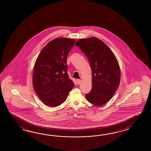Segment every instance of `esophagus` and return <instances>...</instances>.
<instances>
[{"label":"esophagus","mask_w":151,"mask_h":151,"mask_svg":"<svg viewBox=\"0 0 151 151\" xmlns=\"http://www.w3.org/2000/svg\"><path fill=\"white\" fill-rule=\"evenodd\" d=\"M81 80H80V79H77V83L78 85H79L81 83Z\"/></svg>","instance_id":"obj_1"}]
</instances>
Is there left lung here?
I'll list each match as a JSON object with an SVG mask.
<instances>
[{
    "label": "left lung",
    "instance_id": "obj_1",
    "mask_svg": "<svg viewBox=\"0 0 151 151\" xmlns=\"http://www.w3.org/2000/svg\"><path fill=\"white\" fill-rule=\"evenodd\" d=\"M86 55L92 70V90L85 95L95 106L109 102L120 81L119 63L111 50L96 37L79 39L75 44Z\"/></svg>",
    "mask_w": 151,
    "mask_h": 151
}]
</instances>
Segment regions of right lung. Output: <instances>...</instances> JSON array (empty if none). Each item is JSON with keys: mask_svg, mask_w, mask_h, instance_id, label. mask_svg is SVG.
Segmentation results:
<instances>
[{"mask_svg": "<svg viewBox=\"0 0 151 151\" xmlns=\"http://www.w3.org/2000/svg\"><path fill=\"white\" fill-rule=\"evenodd\" d=\"M76 40L58 38L42 48L35 60L33 86L42 102L56 107L64 103L74 86L68 77L66 60Z\"/></svg>", "mask_w": 151, "mask_h": 151, "instance_id": "1", "label": "right lung"}]
</instances>
